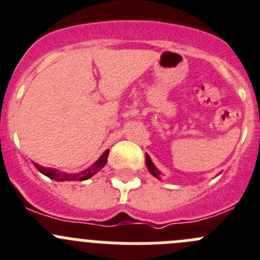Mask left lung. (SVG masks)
<instances>
[{"mask_svg":"<svg viewBox=\"0 0 260 260\" xmlns=\"http://www.w3.org/2000/svg\"><path fill=\"white\" fill-rule=\"evenodd\" d=\"M146 166H147V169H149V171H150V173H151L152 176L156 177V178H159L160 172L157 171L156 168H155V166H154V164H152V161H151V159H150V157H149V155H146Z\"/></svg>","mask_w":260,"mask_h":260,"instance_id":"8db88e82","label":"left lung"}]
</instances>
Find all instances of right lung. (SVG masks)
<instances>
[{
  "label": "right lung",
  "instance_id": "obj_1",
  "mask_svg": "<svg viewBox=\"0 0 260 260\" xmlns=\"http://www.w3.org/2000/svg\"><path fill=\"white\" fill-rule=\"evenodd\" d=\"M108 155H109V150H106V151L101 155L100 159L97 160L96 163H94V166H92L91 168L82 172V173L79 174H62V173H59L57 171H53V169L43 168V167L38 166L37 163H33V164H35V167L41 172V173L47 176L48 178L55 179V181H61V182L62 181H86V179L91 178L93 174H96L100 169L104 168V166H105L106 161H108Z\"/></svg>",
  "mask_w": 260,
  "mask_h": 260
}]
</instances>
